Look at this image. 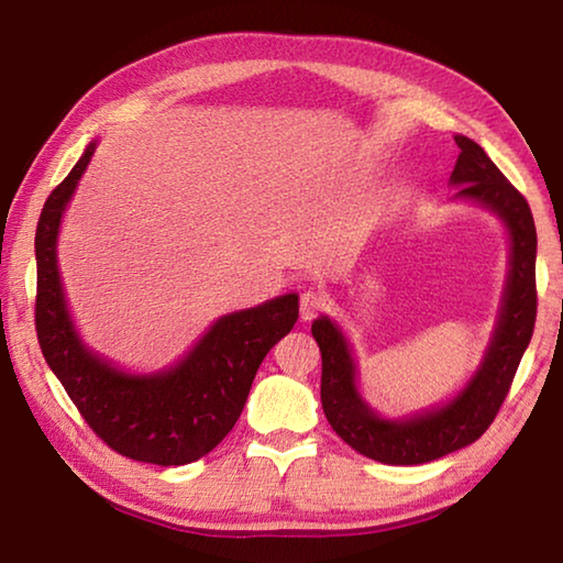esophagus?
<instances>
[{
  "instance_id": "obj_1",
  "label": "esophagus",
  "mask_w": 563,
  "mask_h": 563,
  "mask_svg": "<svg viewBox=\"0 0 563 563\" xmlns=\"http://www.w3.org/2000/svg\"><path fill=\"white\" fill-rule=\"evenodd\" d=\"M320 308H322L320 292H316V290H305V292L300 295V318H302L305 322H310L312 318H316L318 312H320Z\"/></svg>"
}]
</instances>
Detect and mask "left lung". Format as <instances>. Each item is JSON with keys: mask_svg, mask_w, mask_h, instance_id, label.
<instances>
[{"mask_svg": "<svg viewBox=\"0 0 563 563\" xmlns=\"http://www.w3.org/2000/svg\"><path fill=\"white\" fill-rule=\"evenodd\" d=\"M454 141L460 158L450 180L460 186L456 198L497 213L511 238L499 322L484 362L466 387L452 402L422 415L383 419L357 393L355 360L340 328L325 316L312 322V338L322 355V412L352 450L383 464H424L479 440L509 395L537 322V225L527 198L504 178L479 144L466 136H454Z\"/></svg>", "mask_w": 563, "mask_h": 563, "instance_id": "8db88e82", "label": "left lung"}]
</instances>
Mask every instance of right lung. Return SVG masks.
I'll return each mask as SVG.
<instances>
[{
	"instance_id": "1",
	"label": "right lung",
	"mask_w": 563,
	"mask_h": 563,
	"mask_svg": "<svg viewBox=\"0 0 563 563\" xmlns=\"http://www.w3.org/2000/svg\"><path fill=\"white\" fill-rule=\"evenodd\" d=\"M97 144L52 190L36 223L34 325L46 365L97 437L129 460L178 466L201 460L233 430L263 357L298 320V295L231 312L178 365L156 375L121 373L84 345L64 300L56 235L64 208Z\"/></svg>"
}]
</instances>
